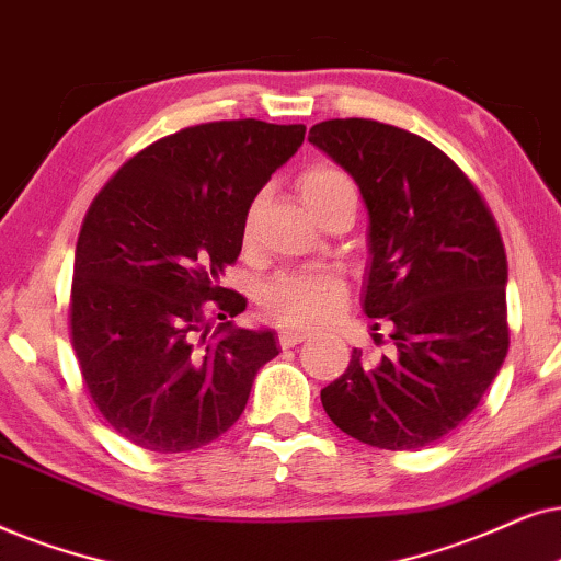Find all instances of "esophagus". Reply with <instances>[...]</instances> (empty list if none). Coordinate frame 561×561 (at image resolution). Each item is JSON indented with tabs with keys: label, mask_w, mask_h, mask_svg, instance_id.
Listing matches in <instances>:
<instances>
[{
	"label": "esophagus",
	"mask_w": 561,
	"mask_h": 561,
	"mask_svg": "<svg viewBox=\"0 0 561 561\" xmlns=\"http://www.w3.org/2000/svg\"><path fill=\"white\" fill-rule=\"evenodd\" d=\"M302 341H308V333L293 331V328H287V331L279 333L282 348H293V346H297V343H302Z\"/></svg>",
	"instance_id": "esophagus-1"
}]
</instances>
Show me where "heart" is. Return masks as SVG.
I'll list each match as a JSON object with an SVG mask.
<instances>
[{"label": "heart", "instance_id": "heart-1", "mask_svg": "<svg viewBox=\"0 0 561 561\" xmlns=\"http://www.w3.org/2000/svg\"><path fill=\"white\" fill-rule=\"evenodd\" d=\"M351 186L348 176L333 167H310L300 176L305 205H316L328 192ZM346 305V282L333 268L279 272L261 289V308L272 320L293 328L328 325Z\"/></svg>", "mask_w": 561, "mask_h": 561}]
</instances>
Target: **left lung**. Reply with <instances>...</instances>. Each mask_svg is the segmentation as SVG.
<instances>
[{
	"instance_id": "obj_1",
	"label": "left lung",
	"mask_w": 561,
	"mask_h": 561,
	"mask_svg": "<svg viewBox=\"0 0 561 561\" xmlns=\"http://www.w3.org/2000/svg\"><path fill=\"white\" fill-rule=\"evenodd\" d=\"M308 140L362 192L371 253L364 312L387 320L392 339L379 362L354 348L320 400L356 442L423 449L472 415L505 362L503 238L465 171L415 133L348 117L312 125Z\"/></svg>"
}]
</instances>
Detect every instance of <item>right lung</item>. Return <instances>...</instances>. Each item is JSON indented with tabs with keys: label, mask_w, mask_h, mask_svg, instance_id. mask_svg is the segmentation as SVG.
Here are the masks:
<instances>
[{
	"label": "right lung",
	"mask_w": 561,
	"mask_h": 561,
	"mask_svg": "<svg viewBox=\"0 0 561 561\" xmlns=\"http://www.w3.org/2000/svg\"><path fill=\"white\" fill-rule=\"evenodd\" d=\"M302 140L305 125H194L133 156L89 207L73 256L71 343L96 410L140 449L215 442L279 354L272 328L230 323L245 297L220 279L241 253L253 197ZM210 311L227 323L207 340Z\"/></svg>",
	"instance_id": "add662e5"
}]
</instances>
